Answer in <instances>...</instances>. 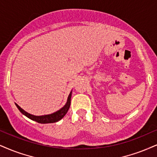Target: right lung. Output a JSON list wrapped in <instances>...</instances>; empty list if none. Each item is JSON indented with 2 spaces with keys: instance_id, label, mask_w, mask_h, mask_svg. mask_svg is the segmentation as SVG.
I'll list each match as a JSON object with an SVG mask.
<instances>
[{
  "instance_id": "right-lung-1",
  "label": "right lung",
  "mask_w": 157,
  "mask_h": 157,
  "mask_svg": "<svg viewBox=\"0 0 157 157\" xmlns=\"http://www.w3.org/2000/svg\"><path fill=\"white\" fill-rule=\"evenodd\" d=\"M71 92L69 94L66 104H65V106H64L63 108H62L60 110H59L58 111L55 112V113L52 114H49V115L39 116V117H38V116L32 115V114L27 113V112L25 111L22 108L19 107L17 104H16V106L21 113L24 114L25 116H26L27 117H28L29 119L33 120V121H36V122L40 123V124L54 123V122H57V121H59V120L63 119L64 116L67 113V112L68 111L70 108V105H71Z\"/></svg>"
}]
</instances>
